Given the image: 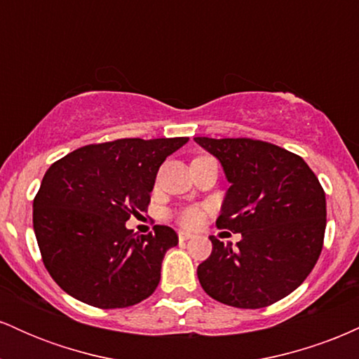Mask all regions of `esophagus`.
Listing matches in <instances>:
<instances>
[{
	"label": "esophagus",
	"instance_id": "1",
	"mask_svg": "<svg viewBox=\"0 0 359 359\" xmlns=\"http://www.w3.org/2000/svg\"><path fill=\"white\" fill-rule=\"evenodd\" d=\"M194 234L189 233V231H179V240L180 241H187V240H192Z\"/></svg>",
	"mask_w": 359,
	"mask_h": 359
}]
</instances>
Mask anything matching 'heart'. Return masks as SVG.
Returning a JSON list of instances; mask_svg holds the SVG:
<instances>
[{
  "label": "heart",
  "mask_w": 359,
  "mask_h": 359,
  "mask_svg": "<svg viewBox=\"0 0 359 359\" xmlns=\"http://www.w3.org/2000/svg\"><path fill=\"white\" fill-rule=\"evenodd\" d=\"M199 158H204V156H199ZM201 221H203V211L199 208H187L180 214V222L184 226H189V228L197 226Z\"/></svg>",
  "instance_id": "1"
}]
</instances>
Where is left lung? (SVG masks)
I'll return each mask as SVG.
<instances>
[{
  "instance_id": "left-lung-1",
  "label": "left lung",
  "mask_w": 359,
  "mask_h": 359,
  "mask_svg": "<svg viewBox=\"0 0 359 359\" xmlns=\"http://www.w3.org/2000/svg\"><path fill=\"white\" fill-rule=\"evenodd\" d=\"M221 162L229 185L216 226L241 233L209 236L211 257L197 266L204 292L240 309L271 306L297 288L323 251L325 194L302 156L251 138L196 137Z\"/></svg>"
}]
</instances>
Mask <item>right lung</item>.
<instances>
[{"instance_id":"obj_1","label":"right lung","mask_w":359,"mask_h":359,"mask_svg":"<svg viewBox=\"0 0 359 359\" xmlns=\"http://www.w3.org/2000/svg\"><path fill=\"white\" fill-rule=\"evenodd\" d=\"M187 142L123 138L52 163L34 199V229L62 290L100 309L130 307L154 294L179 236L168 226L137 234L126 221L147 211L160 165Z\"/></svg>"}]
</instances>
